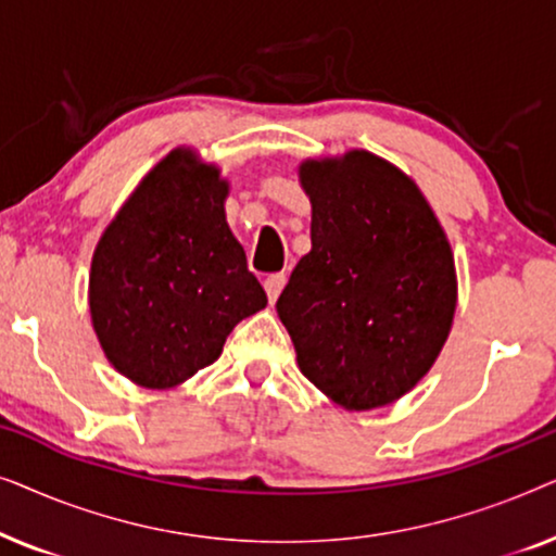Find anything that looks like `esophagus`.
Instances as JSON below:
<instances>
[{
  "mask_svg": "<svg viewBox=\"0 0 556 556\" xmlns=\"http://www.w3.org/2000/svg\"><path fill=\"white\" fill-rule=\"evenodd\" d=\"M265 293H268V299H270V303L278 299L280 295V291H283V286H286V273H273V276H268L265 278Z\"/></svg>",
  "mask_w": 556,
  "mask_h": 556,
  "instance_id": "34e87169",
  "label": "esophagus"
}]
</instances>
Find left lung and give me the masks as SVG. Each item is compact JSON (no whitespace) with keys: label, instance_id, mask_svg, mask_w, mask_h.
<instances>
[{"label":"left lung","instance_id":"obj_1","mask_svg":"<svg viewBox=\"0 0 556 556\" xmlns=\"http://www.w3.org/2000/svg\"><path fill=\"white\" fill-rule=\"evenodd\" d=\"M311 250L276 311L295 362L331 402H397L443 352L458 306L451 242L405 172L364 149L306 159Z\"/></svg>","mask_w":556,"mask_h":556}]
</instances>
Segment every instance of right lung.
<instances>
[{
  "label": "right lung",
  "mask_w": 556,
  "mask_h": 556,
  "mask_svg": "<svg viewBox=\"0 0 556 556\" xmlns=\"http://www.w3.org/2000/svg\"><path fill=\"white\" fill-rule=\"evenodd\" d=\"M230 181L192 149H174L139 181L98 240L90 321L105 359L147 390L210 367L242 318L265 308L227 225Z\"/></svg>",
  "instance_id": "1"
}]
</instances>
